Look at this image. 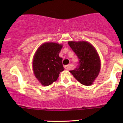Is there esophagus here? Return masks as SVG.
Instances as JSON below:
<instances>
[{
    "mask_svg": "<svg viewBox=\"0 0 123 123\" xmlns=\"http://www.w3.org/2000/svg\"><path fill=\"white\" fill-rule=\"evenodd\" d=\"M70 65H65L64 66V68H65V69H66V70H69L70 69Z\"/></svg>",
    "mask_w": 123,
    "mask_h": 123,
    "instance_id": "esophagus-1",
    "label": "esophagus"
}]
</instances>
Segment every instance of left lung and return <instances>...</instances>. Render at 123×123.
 Returning <instances> with one entry per match:
<instances>
[{"label": "left lung", "instance_id": "left-lung-1", "mask_svg": "<svg viewBox=\"0 0 123 123\" xmlns=\"http://www.w3.org/2000/svg\"><path fill=\"white\" fill-rule=\"evenodd\" d=\"M68 44L79 60L77 67L69 72L81 84L91 86L101 69V61L97 50L85 41H70Z\"/></svg>", "mask_w": 123, "mask_h": 123}]
</instances>
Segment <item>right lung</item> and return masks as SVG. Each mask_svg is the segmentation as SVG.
Listing matches in <instances>:
<instances>
[{"instance_id": "obj_1", "label": "right lung", "mask_w": 123, "mask_h": 123, "mask_svg": "<svg viewBox=\"0 0 123 123\" xmlns=\"http://www.w3.org/2000/svg\"><path fill=\"white\" fill-rule=\"evenodd\" d=\"M62 45L56 43H44L36 51L33 60L34 74L42 85L48 86L58 78L64 70L62 58L59 54Z\"/></svg>"}]
</instances>
